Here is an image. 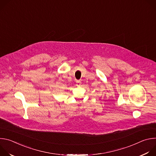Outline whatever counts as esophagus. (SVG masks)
Instances as JSON below:
<instances>
[{
  "mask_svg": "<svg viewBox=\"0 0 156 156\" xmlns=\"http://www.w3.org/2000/svg\"><path fill=\"white\" fill-rule=\"evenodd\" d=\"M76 83H77V84H76V86H79L81 85V83L80 81H78H78H76Z\"/></svg>",
  "mask_w": 156,
  "mask_h": 156,
  "instance_id": "1",
  "label": "esophagus"
}]
</instances>
